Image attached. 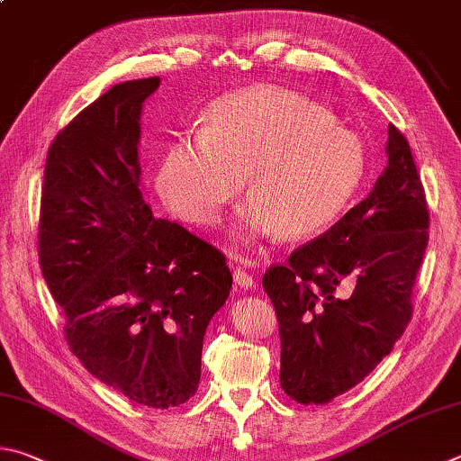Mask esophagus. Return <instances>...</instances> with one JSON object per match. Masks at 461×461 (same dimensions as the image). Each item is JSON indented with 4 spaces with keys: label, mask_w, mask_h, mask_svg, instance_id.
Segmentation results:
<instances>
[{
    "label": "esophagus",
    "mask_w": 461,
    "mask_h": 461,
    "mask_svg": "<svg viewBox=\"0 0 461 461\" xmlns=\"http://www.w3.org/2000/svg\"><path fill=\"white\" fill-rule=\"evenodd\" d=\"M233 282H236L238 288L248 290L254 286V276L244 270V267H236V270H233Z\"/></svg>",
    "instance_id": "34e87169"
}]
</instances>
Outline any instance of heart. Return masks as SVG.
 Segmentation results:
<instances>
[{"label":"heart","instance_id":"b5f03b06","mask_svg":"<svg viewBox=\"0 0 461 461\" xmlns=\"http://www.w3.org/2000/svg\"><path fill=\"white\" fill-rule=\"evenodd\" d=\"M363 175L365 149L353 131L296 90L258 85L215 98L202 132L171 139L155 187L175 217L205 228L244 177L249 199L236 236L303 240L337 220Z\"/></svg>","mask_w":461,"mask_h":461}]
</instances>
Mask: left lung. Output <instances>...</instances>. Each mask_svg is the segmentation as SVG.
Segmentation results:
<instances>
[{"instance_id":"8db88e82","label":"left lung","mask_w":461,"mask_h":461,"mask_svg":"<svg viewBox=\"0 0 461 461\" xmlns=\"http://www.w3.org/2000/svg\"><path fill=\"white\" fill-rule=\"evenodd\" d=\"M387 155L369 197L262 278L280 326V384L296 403L324 405L353 389L411 321L429 212L395 124Z\"/></svg>"}]
</instances>
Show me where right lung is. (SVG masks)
Instances as JSON below:
<instances>
[{"instance_id":"right-lung-1","label":"right lung","mask_w":461,"mask_h":461,"mask_svg":"<svg viewBox=\"0 0 461 461\" xmlns=\"http://www.w3.org/2000/svg\"><path fill=\"white\" fill-rule=\"evenodd\" d=\"M161 78L113 86L58 132L41 185L38 256L68 347L135 403L195 395L207 324L230 296L220 249L157 220L140 194V111Z\"/></svg>"}]
</instances>
